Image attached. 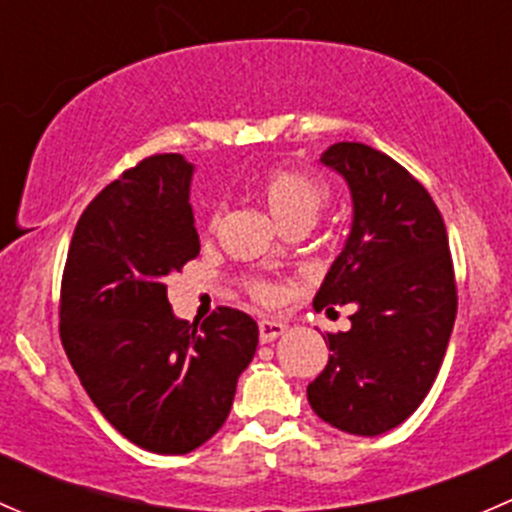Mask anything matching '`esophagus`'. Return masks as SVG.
<instances>
[{
  "label": "esophagus",
  "mask_w": 512,
  "mask_h": 512,
  "mask_svg": "<svg viewBox=\"0 0 512 512\" xmlns=\"http://www.w3.org/2000/svg\"><path fill=\"white\" fill-rule=\"evenodd\" d=\"M285 332H287L285 322H275V319H262L260 322V342L262 344L275 342V339L282 337Z\"/></svg>",
  "instance_id": "esophagus-1"
}]
</instances>
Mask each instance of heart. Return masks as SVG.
<instances>
[{"instance_id":"heart-1","label":"heart","mask_w":512,"mask_h":512,"mask_svg":"<svg viewBox=\"0 0 512 512\" xmlns=\"http://www.w3.org/2000/svg\"><path fill=\"white\" fill-rule=\"evenodd\" d=\"M257 195L267 205L272 218L282 227L289 223H314L319 210L329 198V190L317 175L294 168H275L257 180ZM220 220V208L208 215V230H215ZM252 297L262 304H275L280 299V287L272 282L255 280L250 285Z\"/></svg>"}]
</instances>
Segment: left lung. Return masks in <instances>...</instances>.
<instances>
[{
    "instance_id": "1",
    "label": "left lung",
    "mask_w": 512,
    "mask_h": 512,
    "mask_svg": "<svg viewBox=\"0 0 512 512\" xmlns=\"http://www.w3.org/2000/svg\"><path fill=\"white\" fill-rule=\"evenodd\" d=\"M319 160L347 180L354 218L314 309L356 312L349 332L324 337L332 354L307 399L329 426L379 436L421 406L446 356L458 307L446 225L428 190L386 153L344 141Z\"/></svg>"
}]
</instances>
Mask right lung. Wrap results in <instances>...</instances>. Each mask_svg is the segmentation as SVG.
Masks as SVG:
<instances>
[{"instance_id":"1","label":"right lung","mask_w":512,"mask_h":512,"mask_svg":"<svg viewBox=\"0 0 512 512\" xmlns=\"http://www.w3.org/2000/svg\"><path fill=\"white\" fill-rule=\"evenodd\" d=\"M195 165L151 156L79 218L61 280V344L103 418L136 446L180 456L213 438L257 349V324L218 307L203 324L173 314L165 277L200 252Z\"/></svg>"}]
</instances>
